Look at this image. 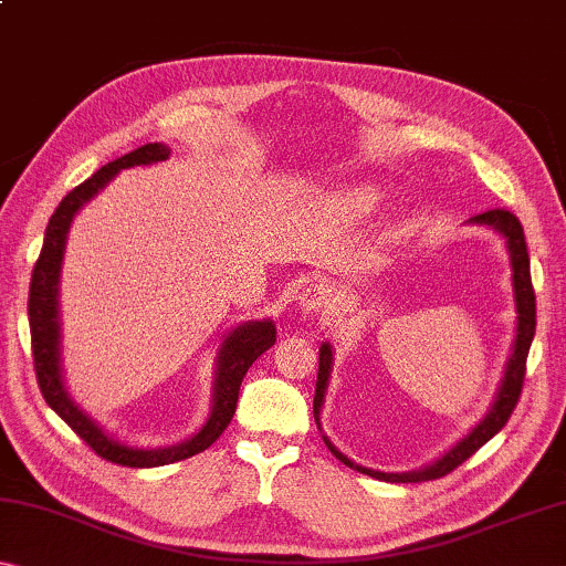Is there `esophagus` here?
<instances>
[{
	"label": "esophagus",
	"instance_id": "esophagus-1",
	"mask_svg": "<svg viewBox=\"0 0 566 566\" xmlns=\"http://www.w3.org/2000/svg\"><path fill=\"white\" fill-rule=\"evenodd\" d=\"M300 306L306 314H329L334 310L332 290L324 284H306L300 294Z\"/></svg>",
	"mask_w": 566,
	"mask_h": 566
}]
</instances>
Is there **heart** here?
Masks as SVG:
<instances>
[{
	"label": "heart",
	"mask_w": 566,
	"mask_h": 566,
	"mask_svg": "<svg viewBox=\"0 0 566 566\" xmlns=\"http://www.w3.org/2000/svg\"><path fill=\"white\" fill-rule=\"evenodd\" d=\"M357 205L359 207H369L371 205V197L369 195H357Z\"/></svg>",
	"instance_id": "heart-1"
}]
</instances>
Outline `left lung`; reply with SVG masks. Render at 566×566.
Listing matches in <instances>:
<instances>
[{
	"label": "left lung",
	"mask_w": 566,
	"mask_h": 566,
	"mask_svg": "<svg viewBox=\"0 0 566 566\" xmlns=\"http://www.w3.org/2000/svg\"><path fill=\"white\" fill-rule=\"evenodd\" d=\"M469 222L476 224H486L496 229V232L506 237V247H510V256H512V280H514V300H516V339H514V352L510 361H506V371L502 379V387L496 391V399L479 424L469 432L462 442H459L454 449L437 459L432 467L419 469V472H405V474H387V472H375V469L359 467L354 464L349 457H344L337 447H334L327 437H324V444L329 447V452L352 469H357L361 474H369L375 479H385V482H429V479H439L467 462L479 447H484L490 439L500 432V429L510 421L512 411L520 401L522 395V385H524V371H526V354H530L532 339H534V327H536V296H534V286H532V274H530V252H526V242H524V229L520 224L510 209L504 207H494L486 209L482 214H474ZM329 371H332V347L329 344H322L319 347V375H317V389H314V421L319 427V409L324 401V391H327V381H329Z\"/></svg>",
	"instance_id": "8db88e82"
}]
</instances>
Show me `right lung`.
<instances>
[{"label":"right lung","instance_id":"right-lung-1","mask_svg":"<svg viewBox=\"0 0 566 566\" xmlns=\"http://www.w3.org/2000/svg\"><path fill=\"white\" fill-rule=\"evenodd\" d=\"M167 157H169V149L165 145H157V142L155 145H145L129 151V155L109 161V165H104L62 199L60 207L54 209L50 224H46L40 260H36L32 270L30 304H27L30 306V332H32V357H34L36 385H40L46 405H50L56 415H60L66 424H70L74 432L94 449V454H99L102 459H107V462L122 464V467H161V464L181 462V459H189L199 452H205L207 447H212L234 417L239 387H242L247 369L252 367V361L256 357H262V354L276 342V329L270 319L249 322L244 327H239L229 334L222 344V349H219V359H217L212 415H209L207 424L199 429V434H195L177 447L134 449V447L122 444L107 432H102V429L74 405L70 395H66L62 371H60V312H56V290H60L64 242H66V232H70L72 219L76 212H80V207L84 202H90V199L97 195V191L107 185L119 169H127L134 165H151V161H161Z\"/></svg>","mask_w":566,"mask_h":566}]
</instances>
